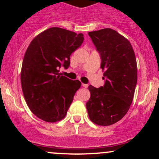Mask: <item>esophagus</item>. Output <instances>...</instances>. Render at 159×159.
I'll return each instance as SVG.
<instances>
[{"label": "esophagus", "instance_id": "1", "mask_svg": "<svg viewBox=\"0 0 159 159\" xmlns=\"http://www.w3.org/2000/svg\"><path fill=\"white\" fill-rule=\"evenodd\" d=\"M82 87H84V88H87L88 87V84H82Z\"/></svg>", "mask_w": 159, "mask_h": 159}]
</instances>
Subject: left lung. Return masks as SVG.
Masks as SVG:
<instances>
[{"label":"left lung","instance_id":"left-lung-1","mask_svg":"<svg viewBox=\"0 0 159 159\" xmlns=\"http://www.w3.org/2000/svg\"><path fill=\"white\" fill-rule=\"evenodd\" d=\"M105 71L104 86H89L86 103L89 117L98 125H110L126 114L132 102L138 80L137 62L130 42L111 28L89 32Z\"/></svg>","mask_w":159,"mask_h":159}]
</instances>
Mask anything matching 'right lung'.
<instances>
[{
	"instance_id": "right-lung-1",
	"label": "right lung",
	"mask_w": 159,
	"mask_h": 159,
	"mask_svg": "<svg viewBox=\"0 0 159 159\" xmlns=\"http://www.w3.org/2000/svg\"><path fill=\"white\" fill-rule=\"evenodd\" d=\"M83 34L51 27L32 40L23 59L21 83L25 101L38 118L48 123L65 117L81 84L59 74L83 43Z\"/></svg>"
}]
</instances>
